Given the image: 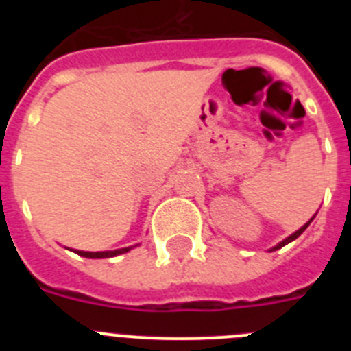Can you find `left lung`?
I'll list each match as a JSON object with an SVG mask.
<instances>
[{"label":"left lung","instance_id":"obj_1","mask_svg":"<svg viewBox=\"0 0 351 351\" xmlns=\"http://www.w3.org/2000/svg\"><path fill=\"white\" fill-rule=\"evenodd\" d=\"M315 216H316V214H315ZM315 216H313V218H311V219H309V221H308V223H306V225H302V226H300L299 230H297V232H293V234H291V235H288V237H287V239H283V241H281V243H278V244H276V246H274V247H271V250H269V251H276V250H281V247H283V246H287V244H288V243H291V241H295V239H297V237H299V235H300V234H302V232H304V230H306V228H308V226H309V223H311V221H313V219H315Z\"/></svg>","mask_w":351,"mask_h":351}]
</instances>
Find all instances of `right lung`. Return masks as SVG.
I'll use <instances>...</instances> for the list:
<instances>
[{"instance_id": "add662e5", "label": "right lung", "mask_w": 351, "mask_h": 351, "mask_svg": "<svg viewBox=\"0 0 351 351\" xmlns=\"http://www.w3.org/2000/svg\"><path fill=\"white\" fill-rule=\"evenodd\" d=\"M138 244L135 246H128V247H121V250H114V251H80V250H73L77 255L86 256V258H112V256L123 255V253H128L130 250L133 247H137Z\"/></svg>"}]
</instances>
